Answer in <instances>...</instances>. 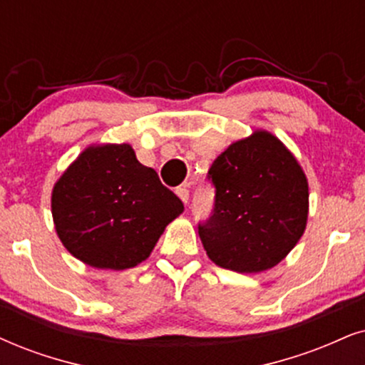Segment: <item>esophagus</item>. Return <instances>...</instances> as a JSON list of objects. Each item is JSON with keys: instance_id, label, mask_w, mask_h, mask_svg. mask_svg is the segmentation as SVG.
Here are the masks:
<instances>
[{"instance_id": "obj_1", "label": "esophagus", "mask_w": 365, "mask_h": 365, "mask_svg": "<svg viewBox=\"0 0 365 365\" xmlns=\"http://www.w3.org/2000/svg\"><path fill=\"white\" fill-rule=\"evenodd\" d=\"M175 193L180 197V200L183 202V204H187L188 198H190V190H188V185H180L177 187V190H175Z\"/></svg>"}]
</instances>
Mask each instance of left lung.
<instances>
[{
	"label": "left lung",
	"mask_w": 365,
	"mask_h": 365,
	"mask_svg": "<svg viewBox=\"0 0 365 365\" xmlns=\"http://www.w3.org/2000/svg\"><path fill=\"white\" fill-rule=\"evenodd\" d=\"M214 209L198 222L207 256L237 273L278 264L303 236L308 183L278 138L257 131L217 156L207 175Z\"/></svg>",
	"instance_id": "obj_1"
}]
</instances>
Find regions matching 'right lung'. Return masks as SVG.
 <instances>
[{
	"label": "right lung",
	"instance_id": "obj_1",
	"mask_svg": "<svg viewBox=\"0 0 365 365\" xmlns=\"http://www.w3.org/2000/svg\"><path fill=\"white\" fill-rule=\"evenodd\" d=\"M182 200L136 160L129 145L87 148L52 193L60 241L86 264L128 269L150 256Z\"/></svg>",
	"mask_w": 365,
	"mask_h": 365
}]
</instances>
